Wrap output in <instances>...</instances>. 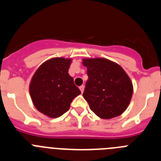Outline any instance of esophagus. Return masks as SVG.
Listing matches in <instances>:
<instances>
[{
    "label": "esophagus",
    "instance_id": "obj_1",
    "mask_svg": "<svg viewBox=\"0 0 161 161\" xmlns=\"http://www.w3.org/2000/svg\"><path fill=\"white\" fill-rule=\"evenodd\" d=\"M80 90L81 91V93H83L84 90H85V86H84V85H81V86H80Z\"/></svg>",
    "mask_w": 161,
    "mask_h": 161
}]
</instances>
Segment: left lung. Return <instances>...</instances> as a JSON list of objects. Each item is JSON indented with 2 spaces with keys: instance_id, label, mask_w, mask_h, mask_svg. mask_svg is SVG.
Masks as SVG:
<instances>
[{
  "instance_id": "8db88e82",
  "label": "left lung",
  "mask_w": 161,
  "mask_h": 161,
  "mask_svg": "<svg viewBox=\"0 0 161 161\" xmlns=\"http://www.w3.org/2000/svg\"><path fill=\"white\" fill-rule=\"evenodd\" d=\"M82 64L89 76L83 97L91 110L103 119L122 114L133 94V85L124 69L105 58H86Z\"/></svg>"
}]
</instances>
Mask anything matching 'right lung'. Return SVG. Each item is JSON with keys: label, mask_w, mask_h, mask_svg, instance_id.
I'll use <instances>...</instances> for the list:
<instances>
[{"label": "right lung", "mask_w": 161, "mask_h": 161, "mask_svg": "<svg viewBox=\"0 0 161 161\" xmlns=\"http://www.w3.org/2000/svg\"><path fill=\"white\" fill-rule=\"evenodd\" d=\"M72 59L55 57L38 67L30 83L29 91L34 106L49 118L60 117L66 113L80 91L68 74Z\"/></svg>", "instance_id": "right-lung-1"}]
</instances>
